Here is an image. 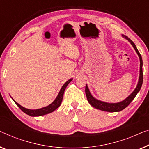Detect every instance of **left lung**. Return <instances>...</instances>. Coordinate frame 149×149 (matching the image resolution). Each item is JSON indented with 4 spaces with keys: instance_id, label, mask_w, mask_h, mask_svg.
<instances>
[{
    "instance_id": "obj_1",
    "label": "left lung",
    "mask_w": 149,
    "mask_h": 149,
    "mask_svg": "<svg viewBox=\"0 0 149 149\" xmlns=\"http://www.w3.org/2000/svg\"><path fill=\"white\" fill-rule=\"evenodd\" d=\"M122 37L124 38L125 39H126L127 40H128L130 43L132 45V47L138 54V56H139L140 59V74H139V78H138V81L136 87L134 89L132 93L130 95L126 98H125L124 100H123L122 101L116 102V103H111V102H107L102 101V100L96 99V98L91 95V92L89 91L88 87L87 84L86 85V95L88 101L91 105H92L93 107H95L97 109L104 111H107V112H119L121 111V110L124 109L125 107H127L129 105L130 103L132 101L134 98H135V96H136L138 92L140 91V88H141L142 81H143V74H142V59L141 54H140L139 51H138L136 47L135 44L130 39L128 38V37H127L126 36L122 35Z\"/></svg>"
}]
</instances>
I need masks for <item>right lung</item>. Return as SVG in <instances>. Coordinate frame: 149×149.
Masks as SVG:
<instances>
[{"mask_svg": "<svg viewBox=\"0 0 149 149\" xmlns=\"http://www.w3.org/2000/svg\"><path fill=\"white\" fill-rule=\"evenodd\" d=\"M73 79V78H71L70 79H69L66 81L65 83L63 85V86L61 88L59 93H58L57 96H56L55 99L54 100V101L48 105L47 107H45L40 108V109H29L25 108L24 107H22V105H20L19 104H18L15 100H13V101L15 102V104L17 105L20 108V109L23 112H24L25 113H26L28 116H32V117H38V116H45V115L49 114L50 113L53 112L54 110H56L58 107L61 105V104L62 100H63V94L65 92V90L67 86L69 84V83Z\"/></svg>", "mask_w": 149, "mask_h": 149, "instance_id": "right-lung-1", "label": "right lung"}]
</instances>
